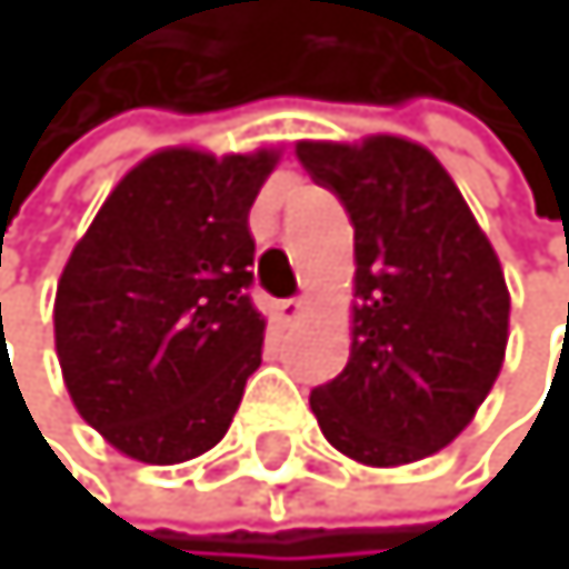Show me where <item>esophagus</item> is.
Masks as SVG:
<instances>
[{"instance_id":"34e87169","label":"esophagus","mask_w":569,"mask_h":569,"mask_svg":"<svg viewBox=\"0 0 569 569\" xmlns=\"http://www.w3.org/2000/svg\"><path fill=\"white\" fill-rule=\"evenodd\" d=\"M302 309H306L302 299H281L278 302V317H281V323H296L302 317Z\"/></svg>"}]
</instances>
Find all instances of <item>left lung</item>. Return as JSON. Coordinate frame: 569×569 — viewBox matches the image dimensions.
<instances>
[{"mask_svg": "<svg viewBox=\"0 0 569 569\" xmlns=\"http://www.w3.org/2000/svg\"><path fill=\"white\" fill-rule=\"evenodd\" d=\"M296 156L346 206L356 241L349 363L313 388L309 406L349 459L413 463L467 428L502 370L509 291L499 256L417 141H299Z\"/></svg>", "mask_w": 569, "mask_h": 569, "instance_id": "1", "label": "left lung"}]
</instances>
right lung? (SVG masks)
<instances>
[{
  "mask_svg": "<svg viewBox=\"0 0 569 569\" xmlns=\"http://www.w3.org/2000/svg\"><path fill=\"white\" fill-rule=\"evenodd\" d=\"M278 152L163 149L123 178L56 288V352L78 413L141 463L228 435L263 359L249 210Z\"/></svg>",
  "mask_w": 569,
  "mask_h": 569,
  "instance_id": "obj_1",
  "label": "right lung"
}]
</instances>
